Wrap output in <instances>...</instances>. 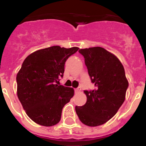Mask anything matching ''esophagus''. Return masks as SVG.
<instances>
[{
  "label": "esophagus",
  "mask_w": 146,
  "mask_h": 146,
  "mask_svg": "<svg viewBox=\"0 0 146 146\" xmlns=\"http://www.w3.org/2000/svg\"><path fill=\"white\" fill-rule=\"evenodd\" d=\"M80 92V89H79V88H78V89H75V92H76V93H79Z\"/></svg>",
  "instance_id": "obj_1"
}]
</instances>
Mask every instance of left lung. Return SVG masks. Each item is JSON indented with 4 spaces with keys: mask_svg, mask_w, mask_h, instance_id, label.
Listing matches in <instances>:
<instances>
[{
    "mask_svg": "<svg viewBox=\"0 0 146 146\" xmlns=\"http://www.w3.org/2000/svg\"><path fill=\"white\" fill-rule=\"evenodd\" d=\"M95 89L85 91L83 106H76V112L83 124L97 127L113 117L126 98L128 80L120 60L101 47L80 49Z\"/></svg>",
    "mask_w": 146,
    "mask_h": 146,
    "instance_id": "obj_1",
    "label": "left lung"
}]
</instances>
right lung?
<instances>
[{"label":"right lung","instance_id":"1","mask_svg":"<svg viewBox=\"0 0 146 146\" xmlns=\"http://www.w3.org/2000/svg\"><path fill=\"white\" fill-rule=\"evenodd\" d=\"M79 50L52 46L32 53L17 75V96L31 120L44 127L54 126L62 109L74 95L73 88L57 85L64 73V64Z\"/></svg>","mask_w":146,"mask_h":146}]
</instances>
